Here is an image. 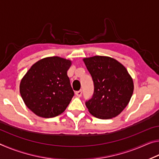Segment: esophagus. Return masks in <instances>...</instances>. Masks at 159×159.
<instances>
[{
	"instance_id": "esophagus-1",
	"label": "esophagus",
	"mask_w": 159,
	"mask_h": 159,
	"mask_svg": "<svg viewBox=\"0 0 159 159\" xmlns=\"http://www.w3.org/2000/svg\"><path fill=\"white\" fill-rule=\"evenodd\" d=\"M75 94H76V95L77 97H79V98H80V97H81V95H82V90H80L79 91H76V92L75 93Z\"/></svg>"
}]
</instances>
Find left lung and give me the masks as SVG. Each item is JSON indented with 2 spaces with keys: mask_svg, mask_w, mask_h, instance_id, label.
I'll list each match as a JSON object with an SVG mask.
<instances>
[{
  "mask_svg": "<svg viewBox=\"0 0 159 159\" xmlns=\"http://www.w3.org/2000/svg\"><path fill=\"white\" fill-rule=\"evenodd\" d=\"M94 83V93L85 105L101 119L116 117L130 102L134 85L125 67L114 59L94 56L83 60Z\"/></svg>",
  "mask_w": 159,
  "mask_h": 159,
  "instance_id": "8db88e82",
  "label": "left lung"
}]
</instances>
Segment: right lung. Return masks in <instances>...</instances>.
I'll use <instances>...</instances> for the list:
<instances>
[{"instance_id": "add662e5", "label": "right lung", "mask_w": 159, "mask_h": 159, "mask_svg": "<svg viewBox=\"0 0 159 159\" xmlns=\"http://www.w3.org/2000/svg\"><path fill=\"white\" fill-rule=\"evenodd\" d=\"M71 64L66 59L46 57L26 72L20 91L26 107L35 114L52 118L64 111L74 95L67 76Z\"/></svg>"}]
</instances>
